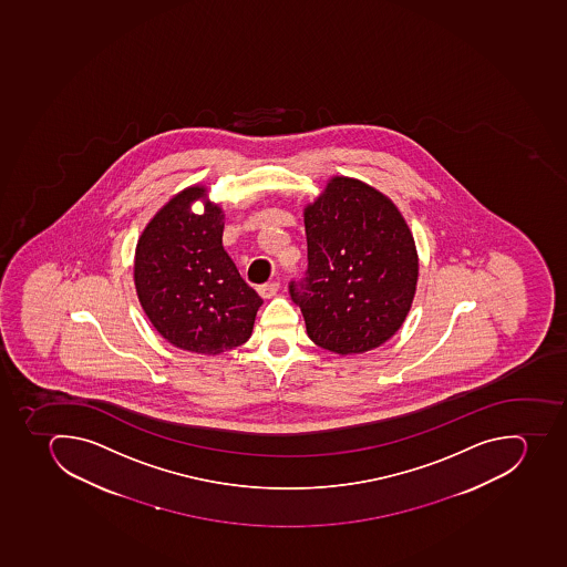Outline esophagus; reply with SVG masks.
Listing matches in <instances>:
<instances>
[{"label":"esophagus","mask_w":567,"mask_h":567,"mask_svg":"<svg viewBox=\"0 0 567 567\" xmlns=\"http://www.w3.org/2000/svg\"><path fill=\"white\" fill-rule=\"evenodd\" d=\"M278 289H280V284H278V281H271V284L258 287L257 290L258 295L262 296L264 300H269V298L277 295Z\"/></svg>","instance_id":"34e87169"}]
</instances>
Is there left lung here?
<instances>
[{
	"label": "left lung",
	"mask_w": 567,
	"mask_h": 567,
	"mask_svg": "<svg viewBox=\"0 0 567 567\" xmlns=\"http://www.w3.org/2000/svg\"><path fill=\"white\" fill-rule=\"evenodd\" d=\"M303 223L309 269L289 290L312 343L339 355L381 347L410 315L419 281L404 215L373 186L332 176Z\"/></svg>",
	"instance_id": "8db88e82"
}]
</instances>
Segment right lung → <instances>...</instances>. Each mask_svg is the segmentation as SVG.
<instances>
[{
	"mask_svg": "<svg viewBox=\"0 0 567 567\" xmlns=\"http://www.w3.org/2000/svg\"><path fill=\"white\" fill-rule=\"evenodd\" d=\"M200 199L204 212L190 205ZM224 212L205 185L186 186L157 209L134 252V287L154 329L172 347L200 355L251 338L262 300L223 248Z\"/></svg>",
	"mask_w": 567,
	"mask_h": 567,
	"instance_id": "right-lung-1",
	"label": "right lung"
}]
</instances>
